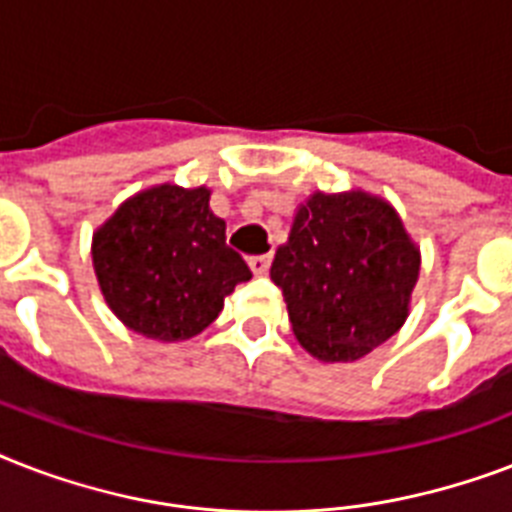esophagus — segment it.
<instances>
[{
	"mask_svg": "<svg viewBox=\"0 0 512 512\" xmlns=\"http://www.w3.org/2000/svg\"><path fill=\"white\" fill-rule=\"evenodd\" d=\"M271 263H273L271 255L249 257V268H252V273H255V276H265V273H268V268H271Z\"/></svg>",
	"mask_w": 512,
	"mask_h": 512,
	"instance_id": "obj_1",
	"label": "esophagus"
}]
</instances>
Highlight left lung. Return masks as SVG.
I'll return each instance as SVG.
<instances>
[{
    "mask_svg": "<svg viewBox=\"0 0 512 512\" xmlns=\"http://www.w3.org/2000/svg\"><path fill=\"white\" fill-rule=\"evenodd\" d=\"M417 276L401 217L364 191L313 193L271 265L292 332L319 361H356L396 335Z\"/></svg>",
    "mask_w": 512,
    "mask_h": 512,
    "instance_id": "left-lung-1",
    "label": "left lung"
}]
</instances>
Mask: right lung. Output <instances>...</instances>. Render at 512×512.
<instances>
[{
  "mask_svg": "<svg viewBox=\"0 0 512 512\" xmlns=\"http://www.w3.org/2000/svg\"><path fill=\"white\" fill-rule=\"evenodd\" d=\"M92 265L116 319L162 342L204 332L236 284L252 279L204 185L164 183L124 201L92 236Z\"/></svg>",
  "mask_w": 512,
  "mask_h": 512,
  "instance_id": "obj_1",
  "label": "right lung"
}]
</instances>
